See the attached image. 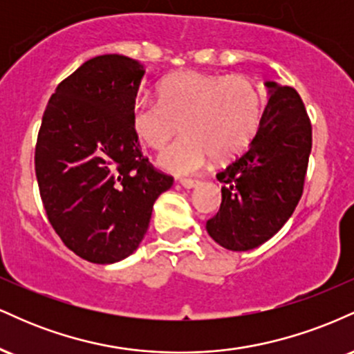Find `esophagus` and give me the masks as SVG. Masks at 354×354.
<instances>
[{"label": "esophagus", "mask_w": 354, "mask_h": 354, "mask_svg": "<svg viewBox=\"0 0 354 354\" xmlns=\"http://www.w3.org/2000/svg\"><path fill=\"white\" fill-rule=\"evenodd\" d=\"M180 183H181L183 188H188V189L189 188H194V186L200 185V181H198V180H191V178H181Z\"/></svg>", "instance_id": "esophagus-1"}]
</instances>
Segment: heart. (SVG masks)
Wrapping results in <instances>:
<instances>
[{"label": "heart", "instance_id": "b5f03b06", "mask_svg": "<svg viewBox=\"0 0 354 354\" xmlns=\"http://www.w3.org/2000/svg\"><path fill=\"white\" fill-rule=\"evenodd\" d=\"M263 113V96L246 76L186 71L161 84V98L140 95L133 101L131 126L148 148H166L160 165L171 173L201 169L211 156L228 160L251 143Z\"/></svg>", "mask_w": 354, "mask_h": 354}]
</instances>
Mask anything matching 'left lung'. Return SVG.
<instances>
[{
	"label": "left lung",
	"instance_id": "obj_1",
	"mask_svg": "<svg viewBox=\"0 0 354 354\" xmlns=\"http://www.w3.org/2000/svg\"><path fill=\"white\" fill-rule=\"evenodd\" d=\"M270 101L256 136L216 178L221 206L206 223L209 236L231 251H248L274 236L301 200L313 131L298 91L266 83Z\"/></svg>",
	"mask_w": 354,
	"mask_h": 354
}]
</instances>
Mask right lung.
<instances>
[{"label": "right lung", "mask_w": 354, "mask_h": 354, "mask_svg": "<svg viewBox=\"0 0 354 354\" xmlns=\"http://www.w3.org/2000/svg\"><path fill=\"white\" fill-rule=\"evenodd\" d=\"M143 75L145 64L128 56L86 61L51 95L36 140L48 221L64 246L98 265L136 250L154 201L173 185L141 153L131 126Z\"/></svg>", "instance_id": "1"}]
</instances>
